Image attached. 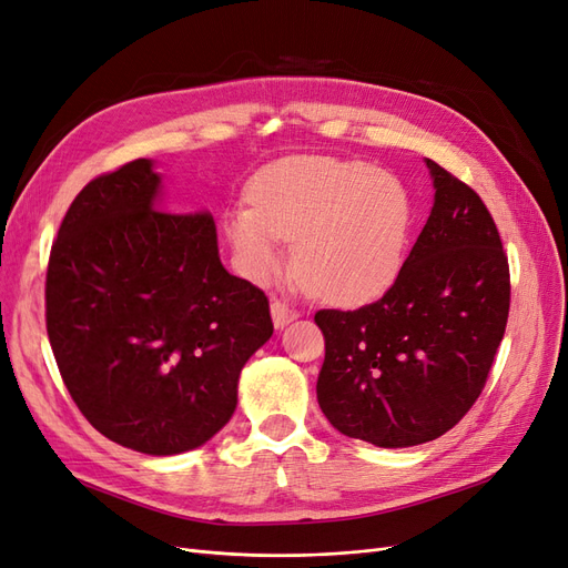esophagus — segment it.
<instances>
[{
  "label": "esophagus",
  "instance_id": "34e87169",
  "mask_svg": "<svg viewBox=\"0 0 568 568\" xmlns=\"http://www.w3.org/2000/svg\"><path fill=\"white\" fill-rule=\"evenodd\" d=\"M270 313H272V322H274V326H277V329H284L288 322H294L298 317V313L294 311V307L284 305L282 301H272Z\"/></svg>",
  "mask_w": 568,
  "mask_h": 568
}]
</instances>
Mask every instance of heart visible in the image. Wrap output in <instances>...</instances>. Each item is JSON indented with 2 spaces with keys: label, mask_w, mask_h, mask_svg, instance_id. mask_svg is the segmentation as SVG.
I'll list each match as a JSON object with an SVG mask.
<instances>
[{
  "label": "heart",
  "mask_w": 568,
  "mask_h": 568,
  "mask_svg": "<svg viewBox=\"0 0 568 568\" xmlns=\"http://www.w3.org/2000/svg\"><path fill=\"white\" fill-rule=\"evenodd\" d=\"M253 205L225 215L239 267L267 280L294 242L296 280L336 305L372 303L405 267L415 203L390 173L363 161L296 156L265 168L251 186Z\"/></svg>",
  "instance_id": "1"
}]
</instances>
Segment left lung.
Wrapping results in <instances>:
<instances>
[{"label": "left lung", "mask_w": 568, "mask_h": 568, "mask_svg": "<svg viewBox=\"0 0 568 568\" xmlns=\"http://www.w3.org/2000/svg\"><path fill=\"white\" fill-rule=\"evenodd\" d=\"M434 209L386 294L320 311L317 403L343 436L412 448L443 436L484 390L509 315V265L471 186L424 159Z\"/></svg>", "instance_id": "8db88e82"}]
</instances>
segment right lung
Listing matches in <instances>:
<instances>
[{"instance_id":"add662e5","label":"right lung","mask_w":568,"mask_h":568,"mask_svg":"<svg viewBox=\"0 0 568 568\" xmlns=\"http://www.w3.org/2000/svg\"><path fill=\"white\" fill-rule=\"evenodd\" d=\"M272 332L263 291L222 265L213 217L170 201L151 159L71 203L49 255L47 334L109 440L159 457L201 448L232 419L239 374Z\"/></svg>"}]
</instances>
